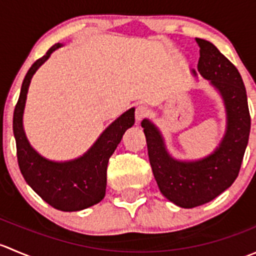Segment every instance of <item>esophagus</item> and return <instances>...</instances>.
Here are the masks:
<instances>
[{
	"instance_id": "34e87169",
	"label": "esophagus",
	"mask_w": 256,
	"mask_h": 256,
	"mask_svg": "<svg viewBox=\"0 0 256 256\" xmlns=\"http://www.w3.org/2000/svg\"><path fill=\"white\" fill-rule=\"evenodd\" d=\"M147 115H148V110H147L146 106H144V105H140V106L136 108L135 118H136V121H138V122L142 121Z\"/></svg>"
}]
</instances>
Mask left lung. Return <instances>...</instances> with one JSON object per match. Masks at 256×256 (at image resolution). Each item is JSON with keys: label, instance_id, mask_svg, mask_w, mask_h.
<instances>
[{"label": "left lung", "instance_id": "left-lung-1", "mask_svg": "<svg viewBox=\"0 0 256 256\" xmlns=\"http://www.w3.org/2000/svg\"><path fill=\"white\" fill-rule=\"evenodd\" d=\"M200 46L198 73L219 92L226 115V134L219 146L196 161H180L167 151L164 136L148 118L141 126L154 180L162 194L182 208L210 202L238 177L250 134L246 90L238 69L210 42L196 38ZM192 74L197 76L196 70Z\"/></svg>", "mask_w": 256, "mask_h": 256}]
</instances>
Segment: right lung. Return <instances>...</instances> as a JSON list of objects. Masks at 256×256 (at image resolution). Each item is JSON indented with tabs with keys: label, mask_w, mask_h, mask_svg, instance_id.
<instances>
[{
	"label": "right lung",
	"mask_w": 256,
	"mask_h": 256,
	"mask_svg": "<svg viewBox=\"0 0 256 256\" xmlns=\"http://www.w3.org/2000/svg\"><path fill=\"white\" fill-rule=\"evenodd\" d=\"M56 43L33 63L23 79L20 98L14 112L18 166L26 182L50 204L63 212H76L99 203L105 197L106 168L110 156L120 144L122 135L135 124V109L131 108L110 124L82 156L70 161H50L40 156L28 141L23 128V112L30 80L54 50Z\"/></svg>",
	"instance_id": "right-lung-1"
}]
</instances>
